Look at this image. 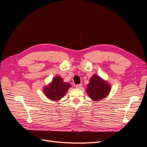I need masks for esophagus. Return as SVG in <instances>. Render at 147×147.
I'll return each instance as SVG.
<instances>
[{"mask_svg":"<svg viewBox=\"0 0 147 147\" xmlns=\"http://www.w3.org/2000/svg\"><path fill=\"white\" fill-rule=\"evenodd\" d=\"M75 87H76V88H77V89H81L82 87V84H77V85L75 86Z\"/></svg>","mask_w":147,"mask_h":147,"instance_id":"34e87169","label":"esophagus"}]
</instances>
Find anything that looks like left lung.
Masks as SVG:
<instances>
[{"label":"left lung","mask_w":147,"mask_h":147,"mask_svg":"<svg viewBox=\"0 0 147 147\" xmlns=\"http://www.w3.org/2000/svg\"><path fill=\"white\" fill-rule=\"evenodd\" d=\"M86 92L93 101H99L107 96L111 90V85L97 74L91 77L87 84Z\"/></svg>","instance_id":"left-lung-1"}]
</instances>
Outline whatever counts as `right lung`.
<instances>
[{"label": "right lung", "mask_w": 147, "mask_h": 147, "mask_svg": "<svg viewBox=\"0 0 147 147\" xmlns=\"http://www.w3.org/2000/svg\"><path fill=\"white\" fill-rule=\"evenodd\" d=\"M70 87V83L64 82L61 77L56 76L48 85L43 88V92L49 99L59 101L64 97Z\"/></svg>", "instance_id": "add662e5"}]
</instances>
